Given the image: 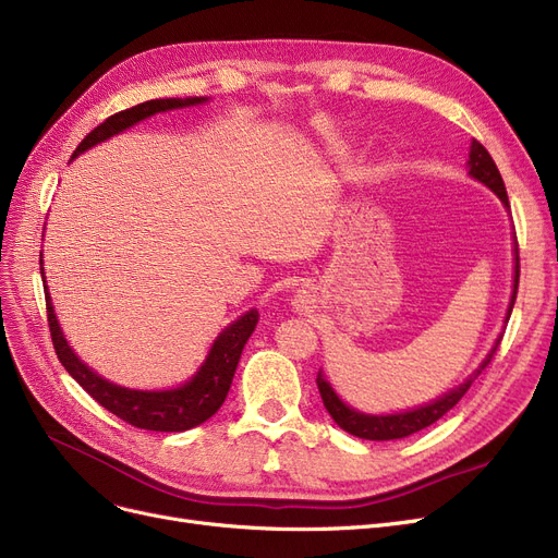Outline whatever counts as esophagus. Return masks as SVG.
<instances>
[{
    "label": "esophagus",
    "instance_id": "esophagus-1",
    "mask_svg": "<svg viewBox=\"0 0 558 558\" xmlns=\"http://www.w3.org/2000/svg\"><path fill=\"white\" fill-rule=\"evenodd\" d=\"M294 303H296V310H301V312H303V310H307V305H310V296H307L305 292H301V294L296 296V301H294Z\"/></svg>",
    "mask_w": 558,
    "mask_h": 558
}]
</instances>
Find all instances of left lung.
<instances>
[{"instance_id":"left-lung-1","label":"left lung","mask_w":558,"mask_h":558,"mask_svg":"<svg viewBox=\"0 0 558 558\" xmlns=\"http://www.w3.org/2000/svg\"><path fill=\"white\" fill-rule=\"evenodd\" d=\"M468 163H470V175L476 178L478 182H483L486 186H490L501 198V203L508 207V193H506L504 180L499 175V168L493 161L490 153L483 148L478 141H472ZM518 282H520V255H518V248H515V287H513V296H511V305H508L506 319L511 317L513 305H515ZM499 344H501V337L497 339V344L490 351V355L483 360V365L476 369V374L470 376L460 387H456V390H451L449 395L440 397L438 401H433L428 405H422L417 410H408V413H399V415H362V413H357V410H353L347 403L339 401V397L332 392V387L326 383L322 372L317 376V387H319V395H322V401H324L326 410L330 413V417L337 422L339 428H344L347 433H351V435H355V438H362V440H399V438H408V435H413V433L435 424L442 415H447L449 410L465 397V392L470 390V385L474 383V378L490 365V360L497 353Z\"/></svg>"}]
</instances>
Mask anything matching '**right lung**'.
<instances>
[{
    "label": "right lung",
    "instance_id": "obj_1",
    "mask_svg": "<svg viewBox=\"0 0 558 558\" xmlns=\"http://www.w3.org/2000/svg\"><path fill=\"white\" fill-rule=\"evenodd\" d=\"M205 98L148 100V102H141L132 109L118 111V113L109 116L105 123H100L93 132H88L86 138L75 148V153H72V157L82 155L84 150L93 148L95 143L107 141L109 136L132 128L134 123H138V120L148 118L153 113L186 107V105H198ZM40 264H43V259H40ZM45 307H47V326H50L52 344H54L57 357L61 360L65 372L75 378L95 401H98L102 408H107L111 415L120 417L136 428L163 430V433H180V430L198 426V424L207 422L216 413V410L223 405L234 369H236V362L241 357V349H244L251 332L255 330V326L259 322V312L251 310L244 314V317L230 324L219 335V339L214 342L201 372L193 376L186 385L178 387V390L138 392V390H128V387H118L95 372H90L68 347L65 337L59 328V322L54 317L50 294H45Z\"/></svg>",
    "mask_w": 558,
    "mask_h": 558
}]
</instances>
